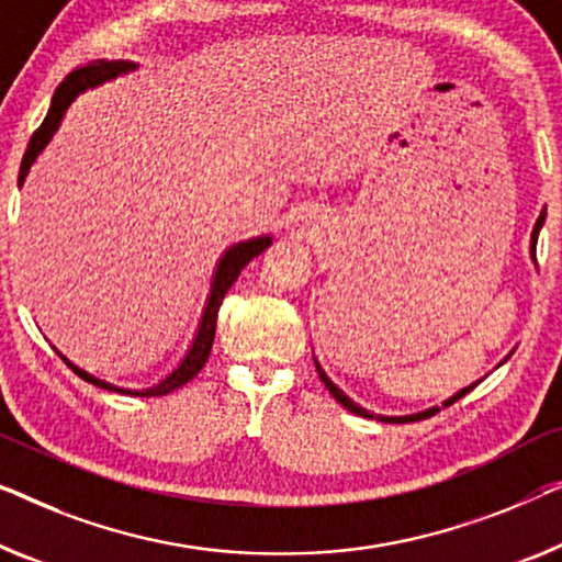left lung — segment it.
Masks as SVG:
<instances>
[{
	"label": "left lung",
	"mask_w": 562,
	"mask_h": 562,
	"mask_svg": "<svg viewBox=\"0 0 562 562\" xmlns=\"http://www.w3.org/2000/svg\"><path fill=\"white\" fill-rule=\"evenodd\" d=\"M544 215H548V213H544V207L540 210V217H538V221H535V227H532V235H530V258H532V261H535V248H538V235H540V231H542V225H544ZM535 266H538V261H535ZM512 355V352H509ZM507 355V357H509ZM507 357H504V360L502 362H507ZM499 362V364H502ZM314 364H316V372H319V378H322V382H324V387H327L329 390V393H331V397H335V401L339 403V405H345V408L349 411V413H355V416H362V418H378V420H382V423H413V420H423V418H430V416H436V413L438 411H441V408H449V405L451 403H457L459 401V397H463V395H467V393H471V390H474L476 385H479V382H482V380H476V382H471V385H467V387H461L459 390V393H453L451 397H446V401L441 403V405H430V408H426V411H418V413H408V416H380V413H370L368 408H362V405L360 403H355L352 401V397H349V395H345V390H339L337 385H335V382H331L329 380V375H327V372H324L322 370V364L319 362H316V357H314ZM499 364H497V368H499Z\"/></svg>",
	"instance_id": "left-lung-1"
}]
</instances>
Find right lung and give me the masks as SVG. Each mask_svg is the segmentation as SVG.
<instances>
[{"label": "right lung", "mask_w": 562, "mask_h": 562, "mask_svg": "<svg viewBox=\"0 0 562 562\" xmlns=\"http://www.w3.org/2000/svg\"><path fill=\"white\" fill-rule=\"evenodd\" d=\"M139 68L136 63H128V60H99L93 65H86V68H78L72 70L68 78L63 80L58 86V91H55L53 101H50V111H47V116L43 121V126L37 128L35 134H32V139L27 144V151H24L22 157V165H20V177L18 182L20 187L27 180L32 165H35L40 154L45 151V146L50 144V139L58 132L63 119H65V111L70 109V103L78 99L80 93L86 91H93V88H99L103 83H109V80H116L121 76H126V72H132ZM273 238L271 235H256V238H248V240H238L233 243V246H227L223 250V256L217 258L215 263V271H213V281H210V294L205 301V308H202V316H200V324H198V331H194L192 337V345L187 347L184 357L180 360V364L169 372V375L161 378L157 385L151 387H142V390H132V387H119L113 385V382H105L101 378L91 375V372H86L83 368H78L76 362H70L68 357L63 352H58L63 357V362L68 364V368L76 372L78 378H83L86 382H91L95 387H103V390H111V393H126V395H139V397H151V395H167L172 393V390L182 387L190 382L198 372L202 370V364L207 362V355L210 349H213V339H215V322H217V308H221L223 299L227 294V289L233 286L235 281H238V276L243 268H246L250 261H254L256 256H261L263 250L271 246Z\"/></svg>", "instance_id": "add662e5"}]
</instances>
